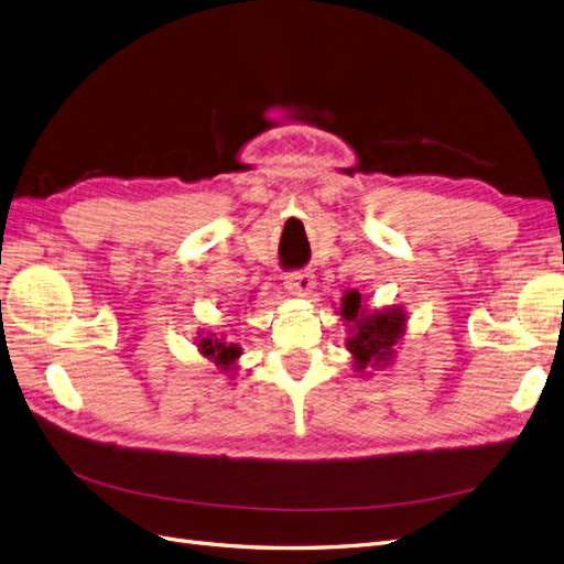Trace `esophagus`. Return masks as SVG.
Returning a JSON list of instances; mask_svg holds the SVG:
<instances>
[{"instance_id":"1","label":"esophagus","mask_w":564,"mask_h":564,"mask_svg":"<svg viewBox=\"0 0 564 564\" xmlns=\"http://www.w3.org/2000/svg\"><path fill=\"white\" fill-rule=\"evenodd\" d=\"M284 286L296 296H308L315 289V275L311 270H294L284 275Z\"/></svg>"}]
</instances>
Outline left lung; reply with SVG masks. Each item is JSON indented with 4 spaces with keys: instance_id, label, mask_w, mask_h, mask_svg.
<instances>
[{
    "instance_id": "left-lung-1",
    "label": "left lung",
    "mask_w": 564,
    "mask_h": 564,
    "mask_svg": "<svg viewBox=\"0 0 564 564\" xmlns=\"http://www.w3.org/2000/svg\"><path fill=\"white\" fill-rule=\"evenodd\" d=\"M340 315L346 322H352V336L346 340V346L355 357V369L386 367L395 352L392 348L404 334V313L400 308L367 313L362 308V296L348 292L340 303Z\"/></svg>"
}]
</instances>
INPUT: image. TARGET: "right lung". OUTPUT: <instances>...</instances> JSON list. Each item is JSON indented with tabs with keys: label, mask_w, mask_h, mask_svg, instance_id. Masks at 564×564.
<instances>
[{
	"label": "right lung",
	"mask_w": 564,
	"mask_h": 564,
	"mask_svg": "<svg viewBox=\"0 0 564 564\" xmlns=\"http://www.w3.org/2000/svg\"><path fill=\"white\" fill-rule=\"evenodd\" d=\"M197 346H199V352H202L204 357H209V360H214L218 367H224V369H230V365H235L237 357L242 355L240 346L224 344V340L214 338V336L199 338Z\"/></svg>",
	"instance_id": "right-lung-1"
}]
</instances>
